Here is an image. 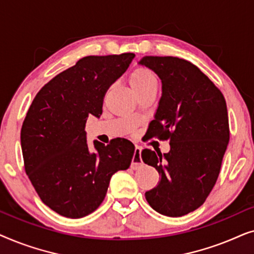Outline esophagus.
Here are the masks:
<instances>
[{
    "mask_svg": "<svg viewBox=\"0 0 254 254\" xmlns=\"http://www.w3.org/2000/svg\"><path fill=\"white\" fill-rule=\"evenodd\" d=\"M142 157H141V148L140 147H136L135 148V151H134V156H133V159H131V165L130 168L131 169H137L138 166L142 165Z\"/></svg>",
    "mask_w": 254,
    "mask_h": 254,
    "instance_id": "obj_1",
    "label": "esophagus"
}]
</instances>
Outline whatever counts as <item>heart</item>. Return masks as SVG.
<instances>
[{"label":"heart","instance_id":"heart-1","mask_svg":"<svg viewBox=\"0 0 254 254\" xmlns=\"http://www.w3.org/2000/svg\"><path fill=\"white\" fill-rule=\"evenodd\" d=\"M151 83H157V79L154 72L147 68H138L130 76V85L133 89L142 88Z\"/></svg>","mask_w":254,"mask_h":254}]
</instances>
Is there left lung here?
Listing matches in <instances>:
<instances>
[{"label":"left lung","instance_id":"obj_1","mask_svg":"<svg viewBox=\"0 0 254 254\" xmlns=\"http://www.w3.org/2000/svg\"><path fill=\"white\" fill-rule=\"evenodd\" d=\"M137 64L151 69L162 82L147 133L170 142L166 154L142 151L143 162L161 176L145 199L159 214L184 216L206 201L220 175L230 137L227 104L214 83L190 61L143 57Z\"/></svg>","mask_w":254,"mask_h":254}]
</instances>
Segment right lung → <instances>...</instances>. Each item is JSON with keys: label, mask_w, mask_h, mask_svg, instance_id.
Masks as SVG:
<instances>
[{"label": "right lung", "mask_w": 254, "mask_h": 254, "mask_svg": "<svg viewBox=\"0 0 254 254\" xmlns=\"http://www.w3.org/2000/svg\"><path fill=\"white\" fill-rule=\"evenodd\" d=\"M135 55L85 57L60 72L34 97L20 131L26 175L41 201L69 218L91 214L105 199L111 177L127 170L135 147L126 138L93 141L85 124L99 118L106 90Z\"/></svg>", "instance_id": "1"}]
</instances>
